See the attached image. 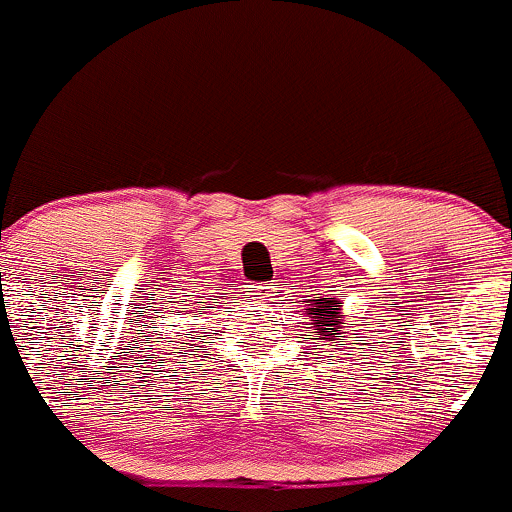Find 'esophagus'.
<instances>
[{"label":"esophagus","instance_id":"1","mask_svg":"<svg viewBox=\"0 0 512 512\" xmlns=\"http://www.w3.org/2000/svg\"><path fill=\"white\" fill-rule=\"evenodd\" d=\"M251 295L256 300H273V295H278V285L276 283H256L251 285Z\"/></svg>","mask_w":512,"mask_h":512}]
</instances>
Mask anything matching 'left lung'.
Wrapping results in <instances>:
<instances>
[{
    "label": "left lung",
    "instance_id": "1",
    "mask_svg": "<svg viewBox=\"0 0 512 512\" xmlns=\"http://www.w3.org/2000/svg\"><path fill=\"white\" fill-rule=\"evenodd\" d=\"M342 302L334 298H322V300H312V307L307 315H312V324L320 329L322 339H329L332 342V334H342L344 320H342Z\"/></svg>",
    "mask_w": 512,
    "mask_h": 512
}]
</instances>
